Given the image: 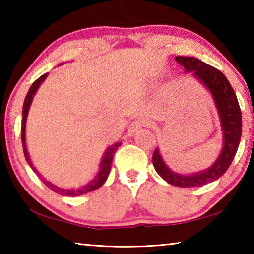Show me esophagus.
<instances>
[{
	"mask_svg": "<svg viewBox=\"0 0 254 254\" xmlns=\"http://www.w3.org/2000/svg\"><path fill=\"white\" fill-rule=\"evenodd\" d=\"M144 126H145V122L143 121V120H141V119L135 120V121H133L130 124V127H128L127 134L130 136H133L137 131L141 130V128H142Z\"/></svg>",
	"mask_w": 254,
	"mask_h": 254,
	"instance_id": "1",
	"label": "esophagus"
}]
</instances>
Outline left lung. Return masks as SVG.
<instances>
[{
    "label": "left lung",
    "mask_w": 254,
    "mask_h": 254,
    "mask_svg": "<svg viewBox=\"0 0 254 254\" xmlns=\"http://www.w3.org/2000/svg\"><path fill=\"white\" fill-rule=\"evenodd\" d=\"M186 72H191L194 78L207 89L216 107L222 131V149L208 168L194 174H179L166 165L162 154L156 148L152 156L153 167L159 176L167 183L177 187H197L218 179L229 169L238 151L242 135V115L235 93L230 81L216 68L194 57H175Z\"/></svg>",
    "instance_id": "8db88e82"
}]
</instances>
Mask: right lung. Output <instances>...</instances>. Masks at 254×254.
Listing matches in <instances>:
<instances>
[{
  "label": "right lung",
  "mask_w": 254,
  "mask_h": 254,
  "mask_svg": "<svg viewBox=\"0 0 254 254\" xmlns=\"http://www.w3.org/2000/svg\"><path fill=\"white\" fill-rule=\"evenodd\" d=\"M63 65V64H60ZM48 76V72L47 74H44L41 77H39L34 83L31 85L29 92L27 94V96L24 98V103H23V110H22V127H21V140H22V144H23V152H24V157L25 160H27L28 165L31 167V169L34 171L38 177L40 178V180L44 183L47 187L50 188L51 190L57 192L59 195L63 196H69V197H76V196H80L84 194H87L89 191L95 190V189L100 188L103 184L106 182L107 177H109L110 171H111V167H112V161H113L114 158V153L117 152V150L121 147V142H115L110 147H107L104 154L102 156V159L100 161V168H98L97 174L94 176V178L89 180V182L84 185V186L78 187V188H63L59 187L57 185L53 184L49 180H47L45 177H42V175L37 170L36 167L33 166V163L31 161V158H30V154L27 148V139H25V127H27V119H28V114H29V110L30 106L32 104L33 97L36 95V93L38 91V88L40 87V85L44 83L45 79Z\"/></svg>",
  "instance_id": "obj_1"
}]
</instances>
